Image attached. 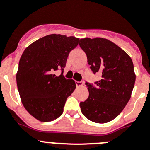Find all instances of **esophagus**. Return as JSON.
<instances>
[{
    "label": "esophagus",
    "instance_id": "obj_1",
    "mask_svg": "<svg viewBox=\"0 0 150 150\" xmlns=\"http://www.w3.org/2000/svg\"><path fill=\"white\" fill-rule=\"evenodd\" d=\"M84 84V81H80V82H78V81H76V87H79V86H83Z\"/></svg>",
    "mask_w": 150,
    "mask_h": 150
}]
</instances>
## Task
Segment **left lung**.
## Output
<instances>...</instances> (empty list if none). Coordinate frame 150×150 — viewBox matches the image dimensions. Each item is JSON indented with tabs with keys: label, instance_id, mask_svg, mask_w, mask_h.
<instances>
[{
	"label": "left lung",
	"instance_id": "obj_1",
	"mask_svg": "<svg viewBox=\"0 0 150 150\" xmlns=\"http://www.w3.org/2000/svg\"><path fill=\"white\" fill-rule=\"evenodd\" d=\"M79 42L92 72L102 76L95 86L86 82L89 96L79 104L81 112L91 121L108 123L120 115L131 97L136 77L132 60L105 38H85Z\"/></svg>",
	"mask_w": 150,
	"mask_h": 150
}]
</instances>
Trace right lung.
<instances>
[{
	"label": "right lung",
	"mask_w": 150,
	"mask_h": 150,
	"mask_svg": "<svg viewBox=\"0 0 150 150\" xmlns=\"http://www.w3.org/2000/svg\"><path fill=\"white\" fill-rule=\"evenodd\" d=\"M79 38L51 34L29 45L22 54L16 74L17 86L23 105L42 122L56 120L63 113L66 100L76 88L73 79L63 76L70 52ZM62 74L56 76L54 71Z\"/></svg>",
	"instance_id": "add662e5"
}]
</instances>
